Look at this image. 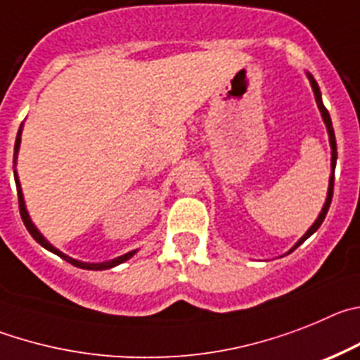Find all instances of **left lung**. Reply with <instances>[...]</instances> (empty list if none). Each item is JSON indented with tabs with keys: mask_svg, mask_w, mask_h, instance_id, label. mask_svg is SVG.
<instances>
[{
	"mask_svg": "<svg viewBox=\"0 0 360 360\" xmlns=\"http://www.w3.org/2000/svg\"><path fill=\"white\" fill-rule=\"evenodd\" d=\"M307 79H309L310 86H312V91H314V96H316V103H317V109H319V112H321V118L323 122H325L326 125V132H328V141H330V148H332V160H330V167H332V174H330V179H328V192H326V199H325V204H323L321 212H319V215H317V219L314 220V224L310 226L309 229H307V233L303 236H301L300 240L296 242V244L292 245V248L289 249V252H292L294 249L297 248V245H301L303 242L309 238L310 235H314V233L319 229V226L323 224V220H325L326 213H328V208H330V202H332V193H333V174H335V163H338V143H335V134H333V127H332V120H330V115L328 111H326L325 103H323V98H321V91H319V86H317L316 79H314L312 75H310L309 71H307ZM287 252V255H289Z\"/></svg>",
	"mask_w": 360,
	"mask_h": 360,
	"instance_id": "8db88e82",
	"label": "left lung"
}]
</instances>
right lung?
Segmentation results:
<instances>
[{
    "instance_id": "add662e5",
    "label": "right lung",
    "mask_w": 360,
    "mask_h": 360,
    "mask_svg": "<svg viewBox=\"0 0 360 360\" xmlns=\"http://www.w3.org/2000/svg\"><path fill=\"white\" fill-rule=\"evenodd\" d=\"M21 132H22V124L21 127H19L18 131V136H15V145H14V167L18 165V154H19V147H21ZM14 179H15V186H18V200H19V212H21V219L22 222H25V226H27L28 233H30L32 236H34V240L37 242V244L43 245L44 249H48V251H51L53 255H57V257H60L63 260L70 262L71 265H75V267H80V269H87V271H105V269H111V267H116V265L124 264V262H127L129 258H132L138 252V249H134V251H129L125 252V255H122V257H116L112 258V260H105V262H98V264H89V262H82V260H75V258L68 257L66 252H63L60 249H57L55 245H51L50 242L44 238V235L37 229V226L32 222L30 215H28V210H27V204H25V197H22V190H21V183H19V177H18V170H14Z\"/></svg>"
}]
</instances>
